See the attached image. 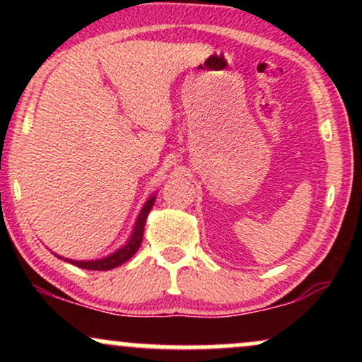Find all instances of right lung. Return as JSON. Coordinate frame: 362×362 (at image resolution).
<instances>
[{"mask_svg":"<svg viewBox=\"0 0 362 362\" xmlns=\"http://www.w3.org/2000/svg\"><path fill=\"white\" fill-rule=\"evenodd\" d=\"M154 202H156V196L147 199V203L144 204V208H142L139 218H137L136 226H134L131 240H129L127 245H124L122 248L117 250L115 253H112V255L100 258V260H93V262H75V260H66V262L74 263V265H77V267H80V269H86V270H110V269H115V267L122 265L124 262H127L129 258H131L134 253L139 250L141 242H142V235H144L146 218H147V215H149Z\"/></svg>","mask_w":362,"mask_h":362,"instance_id":"right-lung-1","label":"right lung"}]
</instances>
